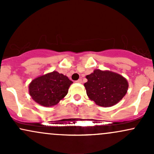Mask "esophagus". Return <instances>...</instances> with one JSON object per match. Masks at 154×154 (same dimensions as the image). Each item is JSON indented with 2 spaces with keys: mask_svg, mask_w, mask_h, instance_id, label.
Returning <instances> with one entry per match:
<instances>
[{
  "mask_svg": "<svg viewBox=\"0 0 154 154\" xmlns=\"http://www.w3.org/2000/svg\"><path fill=\"white\" fill-rule=\"evenodd\" d=\"M76 82H77V83H82V79H79L78 80L76 81Z\"/></svg>",
  "mask_w": 154,
  "mask_h": 154,
  "instance_id": "obj_1",
  "label": "esophagus"
}]
</instances>
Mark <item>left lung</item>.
<instances>
[{
	"label": "left lung",
	"mask_w": 154,
	"mask_h": 154,
	"mask_svg": "<svg viewBox=\"0 0 154 154\" xmlns=\"http://www.w3.org/2000/svg\"><path fill=\"white\" fill-rule=\"evenodd\" d=\"M84 84L88 98L102 107L116 105L128 92L129 84L122 75L109 70L95 69Z\"/></svg>",
	"instance_id": "8db88e82"
}]
</instances>
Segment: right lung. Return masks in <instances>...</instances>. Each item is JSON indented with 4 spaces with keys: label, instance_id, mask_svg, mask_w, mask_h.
<instances>
[{
    "label": "right lung",
    "instance_id": "obj_1",
    "mask_svg": "<svg viewBox=\"0 0 154 154\" xmlns=\"http://www.w3.org/2000/svg\"><path fill=\"white\" fill-rule=\"evenodd\" d=\"M72 83L66 75L54 71L32 79L29 85V93L40 105L54 106L66 96Z\"/></svg>",
    "mask_w": 154,
    "mask_h": 154
}]
</instances>
